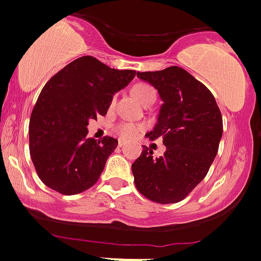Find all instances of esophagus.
I'll return each instance as SVG.
<instances>
[{
    "instance_id": "obj_1",
    "label": "esophagus",
    "mask_w": 261,
    "mask_h": 261,
    "mask_svg": "<svg viewBox=\"0 0 261 261\" xmlns=\"http://www.w3.org/2000/svg\"><path fill=\"white\" fill-rule=\"evenodd\" d=\"M118 146H119V147H125V146H127V142H125L124 139L120 138L119 141H118Z\"/></svg>"
}]
</instances>
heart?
Returning a JSON list of instances; mask_svg holds the SVG:
<instances>
[{
  "instance_id": "1",
  "label": "heart",
  "mask_w": 261,
  "mask_h": 261,
  "mask_svg": "<svg viewBox=\"0 0 261 261\" xmlns=\"http://www.w3.org/2000/svg\"><path fill=\"white\" fill-rule=\"evenodd\" d=\"M132 94L142 104H144L147 100L152 99V97L156 99V90L148 84H136L133 86V89H132ZM117 130L123 138L130 139L141 133L142 127L141 125L133 124V123H120V124H118Z\"/></svg>"
}]
</instances>
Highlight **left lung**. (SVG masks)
<instances>
[{
    "mask_svg": "<svg viewBox=\"0 0 261 261\" xmlns=\"http://www.w3.org/2000/svg\"><path fill=\"white\" fill-rule=\"evenodd\" d=\"M137 77L159 91L162 100L151 141L162 138L164 156L143 146L132 164L134 184L141 194L161 204L184 199L205 177L223 133L222 114L212 92L177 66Z\"/></svg>",
    "mask_w": 261,
    "mask_h": 261,
    "instance_id": "left-lung-1",
    "label": "left lung"
}]
</instances>
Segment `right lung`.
Segmentation results:
<instances>
[{
	"label": "right lung",
	"instance_id": "add662e5",
	"mask_svg": "<svg viewBox=\"0 0 261 261\" xmlns=\"http://www.w3.org/2000/svg\"><path fill=\"white\" fill-rule=\"evenodd\" d=\"M136 71L114 69L91 56L74 59L43 87L29 123V148L40 180L50 189L74 195L99 180L118 141L87 138L90 119L105 115L113 95Z\"/></svg>",
	"mask_w": 261,
	"mask_h": 261
}]
</instances>
